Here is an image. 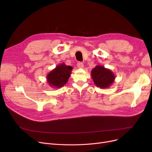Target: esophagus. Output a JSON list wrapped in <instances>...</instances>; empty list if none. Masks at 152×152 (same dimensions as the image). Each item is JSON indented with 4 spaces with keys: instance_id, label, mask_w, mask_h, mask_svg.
<instances>
[{
    "instance_id": "1",
    "label": "esophagus",
    "mask_w": 152,
    "mask_h": 152,
    "mask_svg": "<svg viewBox=\"0 0 152 152\" xmlns=\"http://www.w3.org/2000/svg\"><path fill=\"white\" fill-rule=\"evenodd\" d=\"M77 66L79 67V68H84V64H83V63H82V62H78V63H77Z\"/></svg>"
}]
</instances>
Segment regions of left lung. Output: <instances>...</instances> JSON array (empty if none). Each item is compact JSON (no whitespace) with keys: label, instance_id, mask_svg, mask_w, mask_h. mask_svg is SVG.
<instances>
[{"label":"left lung","instance_id":"obj_1","mask_svg":"<svg viewBox=\"0 0 152 152\" xmlns=\"http://www.w3.org/2000/svg\"><path fill=\"white\" fill-rule=\"evenodd\" d=\"M91 77L95 86L102 89L108 88L115 79L112 71L102 65H96L92 70Z\"/></svg>","mask_w":152,"mask_h":152}]
</instances>
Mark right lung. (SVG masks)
Instances as JSON below:
<instances>
[{
    "label": "right lung",
    "mask_w": 152,
    "mask_h": 152,
    "mask_svg": "<svg viewBox=\"0 0 152 152\" xmlns=\"http://www.w3.org/2000/svg\"><path fill=\"white\" fill-rule=\"evenodd\" d=\"M72 66L63 63L59 64L47 75L46 79L49 86L59 89L67 83L72 70Z\"/></svg>",
    "instance_id": "1"
}]
</instances>
